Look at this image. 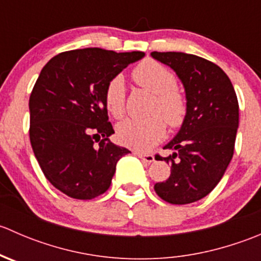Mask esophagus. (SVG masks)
<instances>
[{
	"label": "esophagus",
	"mask_w": 261,
	"mask_h": 261,
	"mask_svg": "<svg viewBox=\"0 0 261 261\" xmlns=\"http://www.w3.org/2000/svg\"><path fill=\"white\" fill-rule=\"evenodd\" d=\"M136 156H139L140 159H143L144 162L146 163H152L155 160L154 155L152 154H147V152H140V151H135Z\"/></svg>",
	"instance_id": "1"
}]
</instances>
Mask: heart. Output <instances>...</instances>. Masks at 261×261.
Instances as JSON below:
<instances>
[{
	"instance_id": "b5f03b06",
	"label": "heart",
	"mask_w": 261,
	"mask_h": 261,
	"mask_svg": "<svg viewBox=\"0 0 261 261\" xmlns=\"http://www.w3.org/2000/svg\"><path fill=\"white\" fill-rule=\"evenodd\" d=\"M133 80L156 96L152 105V117L146 120L128 118L117 126V136L123 145L136 150H147L165 135V122L172 127L179 126L187 112L186 99L177 92V78L170 70L154 60H145L133 70ZM105 105L114 117L125 112V83L121 77L109 82L105 91ZM163 118L162 119L161 117Z\"/></svg>"
}]
</instances>
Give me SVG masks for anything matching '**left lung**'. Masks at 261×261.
Returning a JSON list of instances; mask_svg holds the SVG:
<instances>
[{
	"mask_svg": "<svg viewBox=\"0 0 261 261\" xmlns=\"http://www.w3.org/2000/svg\"><path fill=\"white\" fill-rule=\"evenodd\" d=\"M183 84L187 112L177 135L163 149L172 154L170 177L154 186L172 204L199 201L222 179L233 155L239 127V102L230 78L215 63L179 51H152Z\"/></svg>",
	"mask_w": 261,
	"mask_h": 261,
	"instance_id": "left-lung-1",
	"label": "left lung"
}]
</instances>
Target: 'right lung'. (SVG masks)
Returning a JSON list of instances; mask_svg holds the SVG:
<instances>
[{
    "instance_id": "1",
    "label": "right lung",
    "mask_w": 261,
    "mask_h": 261,
    "mask_svg": "<svg viewBox=\"0 0 261 261\" xmlns=\"http://www.w3.org/2000/svg\"><path fill=\"white\" fill-rule=\"evenodd\" d=\"M145 57L86 48L60 53L41 69L31 92L30 141L50 183L75 199L111 186L116 164L130 150L115 145L105 91L112 78Z\"/></svg>"
}]
</instances>
